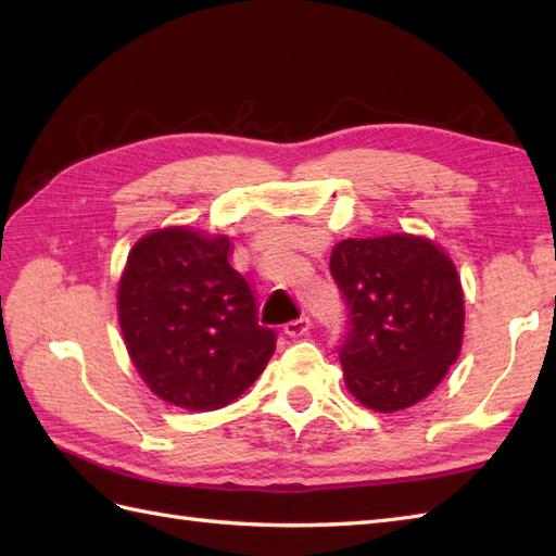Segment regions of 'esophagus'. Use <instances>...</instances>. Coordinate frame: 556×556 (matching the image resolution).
I'll use <instances>...</instances> for the list:
<instances>
[{"instance_id": "obj_1", "label": "esophagus", "mask_w": 556, "mask_h": 556, "mask_svg": "<svg viewBox=\"0 0 556 556\" xmlns=\"http://www.w3.org/2000/svg\"><path fill=\"white\" fill-rule=\"evenodd\" d=\"M308 328H311V320L306 316H302V318H296V320L286 325V334L288 337H302V334L308 332Z\"/></svg>"}]
</instances>
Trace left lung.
Here are the masks:
<instances>
[{
  "mask_svg": "<svg viewBox=\"0 0 556 556\" xmlns=\"http://www.w3.org/2000/svg\"><path fill=\"white\" fill-rule=\"evenodd\" d=\"M330 274L346 304L340 361L351 394L377 413L429 396L463 346L465 296L448 254L408 233L349 238Z\"/></svg>",
  "mask_w": 556,
  "mask_h": 556,
  "instance_id": "left-lung-1",
  "label": "left lung"
}]
</instances>
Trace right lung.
Masks as SVG:
<instances>
[{
    "mask_svg": "<svg viewBox=\"0 0 556 556\" xmlns=\"http://www.w3.org/2000/svg\"><path fill=\"white\" fill-rule=\"evenodd\" d=\"M228 260L226 236L172 226L143 236L119 278L129 356L155 396L186 410L236 401L276 351L250 282Z\"/></svg>",
    "mask_w": 556,
    "mask_h": 556,
    "instance_id": "right-lung-1",
    "label": "right lung"
}]
</instances>
